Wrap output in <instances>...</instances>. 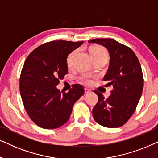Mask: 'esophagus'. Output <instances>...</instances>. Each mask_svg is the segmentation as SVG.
Wrapping results in <instances>:
<instances>
[{"label":"esophagus","instance_id":"34e87169","mask_svg":"<svg viewBox=\"0 0 158 158\" xmlns=\"http://www.w3.org/2000/svg\"><path fill=\"white\" fill-rule=\"evenodd\" d=\"M89 93H90V90L88 89V88H85V94H89Z\"/></svg>","mask_w":158,"mask_h":158}]
</instances>
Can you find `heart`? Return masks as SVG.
<instances>
[{
	"label": "heart",
	"mask_w": 158,
	"mask_h": 158,
	"mask_svg": "<svg viewBox=\"0 0 158 158\" xmlns=\"http://www.w3.org/2000/svg\"><path fill=\"white\" fill-rule=\"evenodd\" d=\"M90 54L91 55V57L94 58L96 57H101V56L103 55H107V52L105 50L104 48L101 47H91L90 49ZM77 54V51L75 50L71 52L69 56L68 57V60H67V62H68V66H71L73 64V60ZM80 81H81L82 83H85V84H91L93 82L92 77L90 75L86 74V73H84V74H82L81 76H80Z\"/></svg>",
	"instance_id": "b5f03b06"
}]
</instances>
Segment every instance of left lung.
Segmentation results:
<instances>
[{"mask_svg": "<svg viewBox=\"0 0 158 158\" xmlns=\"http://www.w3.org/2000/svg\"><path fill=\"white\" fill-rule=\"evenodd\" d=\"M88 42L102 45L109 51L110 63L103 81L114 88L107 99L94 90L98 101L92 111L93 116L101 126L122 127L135 111L142 94L144 79L139 60L129 47L112 39H96Z\"/></svg>", "mask_w": 158, "mask_h": 158, "instance_id": "8db88e82", "label": "left lung"}]
</instances>
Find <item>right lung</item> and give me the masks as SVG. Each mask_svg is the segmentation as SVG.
<instances>
[{"label": "right lung", "mask_w": 158, "mask_h": 158, "mask_svg": "<svg viewBox=\"0 0 158 158\" xmlns=\"http://www.w3.org/2000/svg\"><path fill=\"white\" fill-rule=\"evenodd\" d=\"M83 42L57 40L34 49L23 64L19 89L33 122L43 129H56L68 122L74 103L84 94L79 84L62 94L57 86L68 72L67 58Z\"/></svg>", "instance_id": "obj_1"}]
</instances>
